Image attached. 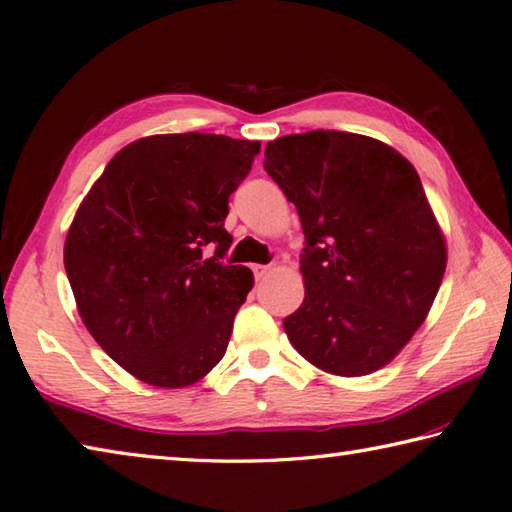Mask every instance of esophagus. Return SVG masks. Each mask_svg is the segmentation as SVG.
Masks as SVG:
<instances>
[{
  "label": "esophagus",
  "mask_w": 512,
  "mask_h": 512,
  "mask_svg": "<svg viewBox=\"0 0 512 512\" xmlns=\"http://www.w3.org/2000/svg\"><path fill=\"white\" fill-rule=\"evenodd\" d=\"M273 268L271 266H264V264H253V273H255V277L257 280H264V277L271 273Z\"/></svg>",
  "instance_id": "obj_1"
}]
</instances>
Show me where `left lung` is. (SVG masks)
<instances>
[{
  "label": "left lung",
  "mask_w": 512,
  "mask_h": 512,
  "mask_svg": "<svg viewBox=\"0 0 512 512\" xmlns=\"http://www.w3.org/2000/svg\"><path fill=\"white\" fill-rule=\"evenodd\" d=\"M264 170L306 237L304 302L284 318L291 345L333 376L389 365L425 322L448 264L414 165L371 136L315 129L268 143Z\"/></svg>",
  "instance_id": "left-lung-1"
}]
</instances>
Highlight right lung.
Segmentation results:
<instances>
[{"instance_id":"1","label":"right lung","mask_w":512,"mask_h":512,"mask_svg":"<svg viewBox=\"0 0 512 512\" xmlns=\"http://www.w3.org/2000/svg\"><path fill=\"white\" fill-rule=\"evenodd\" d=\"M257 152L259 141L217 134L138 138L107 163L71 221L64 268L80 318L147 385H194L224 358L255 284L250 268L219 262L232 244L224 221Z\"/></svg>"}]
</instances>
